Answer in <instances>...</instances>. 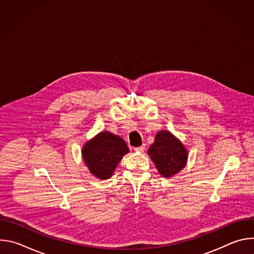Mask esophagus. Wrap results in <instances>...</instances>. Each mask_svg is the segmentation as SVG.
<instances>
[{
  "label": "esophagus",
  "instance_id": "obj_1",
  "mask_svg": "<svg viewBox=\"0 0 254 254\" xmlns=\"http://www.w3.org/2000/svg\"><path fill=\"white\" fill-rule=\"evenodd\" d=\"M144 148H146V146H144V144H142V146H140V147H136V148H134L133 150L135 151V152H143L144 151Z\"/></svg>",
  "mask_w": 254,
  "mask_h": 254
}]
</instances>
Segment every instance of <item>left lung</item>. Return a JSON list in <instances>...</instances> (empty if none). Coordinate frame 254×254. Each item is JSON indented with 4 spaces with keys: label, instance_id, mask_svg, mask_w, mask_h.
<instances>
[{
    "label": "left lung",
    "instance_id": "left-lung-1",
    "mask_svg": "<svg viewBox=\"0 0 254 254\" xmlns=\"http://www.w3.org/2000/svg\"><path fill=\"white\" fill-rule=\"evenodd\" d=\"M159 173L166 178L172 177L186 166L188 154L179 139L171 132H158L148 151Z\"/></svg>",
    "mask_w": 254,
    "mask_h": 254
}]
</instances>
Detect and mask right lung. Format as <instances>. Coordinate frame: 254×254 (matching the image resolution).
Here are the masks:
<instances>
[{"instance_id": "1", "label": "right lung", "mask_w": 254, "mask_h": 254, "mask_svg": "<svg viewBox=\"0 0 254 254\" xmlns=\"http://www.w3.org/2000/svg\"><path fill=\"white\" fill-rule=\"evenodd\" d=\"M128 153L126 141L119 135L102 131L84 144L82 156L90 173L99 179L112 177L122 158Z\"/></svg>"}]
</instances>
